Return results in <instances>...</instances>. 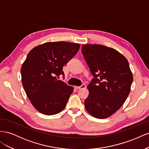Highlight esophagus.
I'll use <instances>...</instances> for the list:
<instances>
[{
  "label": "esophagus",
  "instance_id": "obj_1",
  "mask_svg": "<svg viewBox=\"0 0 149 149\" xmlns=\"http://www.w3.org/2000/svg\"><path fill=\"white\" fill-rule=\"evenodd\" d=\"M74 88L76 89H84L86 88V85L82 84L81 86H74Z\"/></svg>",
  "mask_w": 149,
  "mask_h": 149
}]
</instances>
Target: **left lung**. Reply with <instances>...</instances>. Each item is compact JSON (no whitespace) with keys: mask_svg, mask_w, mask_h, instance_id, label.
I'll use <instances>...</instances> for the list:
<instances>
[{"mask_svg":"<svg viewBox=\"0 0 149 149\" xmlns=\"http://www.w3.org/2000/svg\"><path fill=\"white\" fill-rule=\"evenodd\" d=\"M81 51L94 76L87 86L86 109L96 118H109L130 93L133 76L129 62L116 49L101 45H83Z\"/></svg>","mask_w":149,"mask_h":149,"instance_id":"obj_1","label":"left lung"}]
</instances>
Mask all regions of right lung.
<instances>
[{"instance_id":"obj_1","label":"right lung","mask_w":149,"mask_h":149,"mask_svg":"<svg viewBox=\"0 0 149 149\" xmlns=\"http://www.w3.org/2000/svg\"><path fill=\"white\" fill-rule=\"evenodd\" d=\"M79 43L47 42L33 48L21 68L22 83L33 107L45 115L59 113L73 91L59 76L63 67L78 52Z\"/></svg>"}]
</instances>
